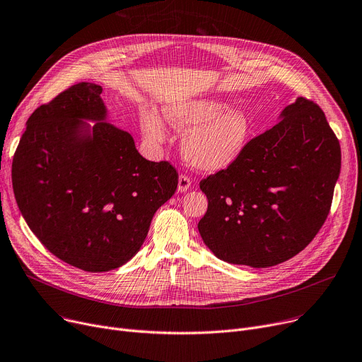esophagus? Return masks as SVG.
<instances>
[{"label": "esophagus", "instance_id": "obj_1", "mask_svg": "<svg viewBox=\"0 0 362 362\" xmlns=\"http://www.w3.org/2000/svg\"><path fill=\"white\" fill-rule=\"evenodd\" d=\"M191 183H192L191 177L186 176V175H180L179 176V183H177V191L179 192H186L187 189L191 187Z\"/></svg>", "mask_w": 362, "mask_h": 362}]
</instances>
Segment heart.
Segmentation results:
<instances>
[{
    "label": "heart",
    "mask_w": 362,
    "mask_h": 362,
    "mask_svg": "<svg viewBox=\"0 0 362 362\" xmlns=\"http://www.w3.org/2000/svg\"><path fill=\"white\" fill-rule=\"evenodd\" d=\"M217 98L175 103L164 112L170 124L185 133L182 149L189 164L204 171H218L232 165L251 138V119L242 110ZM144 135L154 144L165 139V126L152 111H142Z\"/></svg>",
    "instance_id": "heart-1"
}]
</instances>
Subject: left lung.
Segmentation results:
<instances>
[{"instance_id":"1","label":"left lung","mask_w":362,"mask_h":362,"mask_svg":"<svg viewBox=\"0 0 362 362\" xmlns=\"http://www.w3.org/2000/svg\"><path fill=\"white\" fill-rule=\"evenodd\" d=\"M281 120L246 144L227 168L202 179L204 243L230 264L265 269L288 261L325 224L340 173V145L325 112L299 97Z\"/></svg>"}]
</instances>
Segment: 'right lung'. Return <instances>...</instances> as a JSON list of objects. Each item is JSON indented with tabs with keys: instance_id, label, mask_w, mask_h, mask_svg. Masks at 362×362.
Segmentation results:
<instances>
[{
	"instance_id": "right-lung-1",
	"label": "right lung",
	"mask_w": 362,
	"mask_h": 362,
	"mask_svg": "<svg viewBox=\"0 0 362 362\" xmlns=\"http://www.w3.org/2000/svg\"><path fill=\"white\" fill-rule=\"evenodd\" d=\"M101 92L82 82L37 107L11 165L29 229L57 258L92 273L135 257L179 179L170 163L145 160L130 133L105 122Z\"/></svg>"
}]
</instances>
